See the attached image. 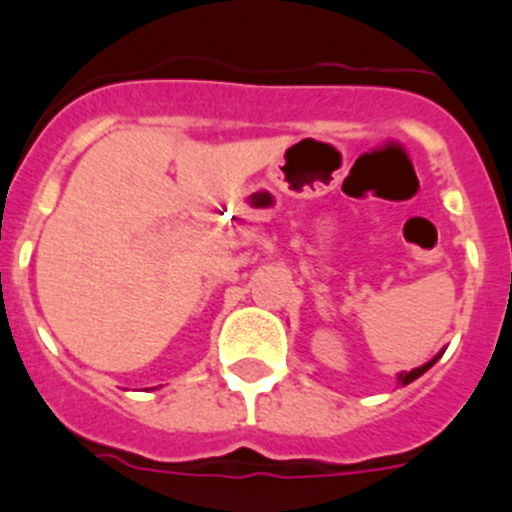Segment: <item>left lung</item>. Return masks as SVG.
<instances>
[{
	"label": "left lung",
	"instance_id": "left-lung-1",
	"mask_svg": "<svg viewBox=\"0 0 512 512\" xmlns=\"http://www.w3.org/2000/svg\"><path fill=\"white\" fill-rule=\"evenodd\" d=\"M435 361H438V358H433V361H430V363H426V366L416 368V371H411V373H401V376H398V378H401V383H403V386H406V383L416 381V378H418V376H423V373H426V371H428V368H430V366H433V363H435Z\"/></svg>",
	"mask_w": 512,
	"mask_h": 512
}]
</instances>
